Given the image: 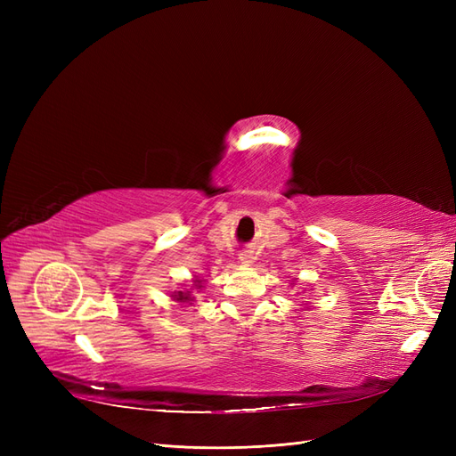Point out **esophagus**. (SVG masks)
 Returning <instances> with one entry per match:
<instances>
[{"mask_svg":"<svg viewBox=\"0 0 456 456\" xmlns=\"http://www.w3.org/2000/svg\"><path fill=\"white\" fill-rule=\"evenodd\" d=\"M240 262H241L243 266H253L255 265V256H253V253L245 251V253L240 255Z\"/></svg>","mask_w":456,"mask_h":456,"instance_id":"esophagus-1","label":"esophagus"}]
</instances>
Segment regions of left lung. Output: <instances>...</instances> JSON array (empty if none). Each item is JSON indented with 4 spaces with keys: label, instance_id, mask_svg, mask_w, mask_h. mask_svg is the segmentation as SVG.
Here are the masks:
<instances>
[{
    "label": "left lung",
    "instance_id": "obj_1",
    "mask_svg": "<svg viewBox=\"0 0 456 456\" xmlns=\"http://www.w3.org/2000/svg\"><path fill=\"white\" fill-rule=\"evenodd\" d=\"M291 285H295V281H293V283H291ZM302 291H305V289H302ZM305 308H306V310H308V306H306V305H302V310H305Z\"/></svg>",
    "mask_w": 456,
    "mask_h": 456
}]
</instances>
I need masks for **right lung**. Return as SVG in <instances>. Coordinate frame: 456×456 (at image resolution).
Wrapping results in <instances>:
<instances>
[{"label": "right lung", "mask_w": 456, "mask_h": 456, "mask_svg": "<svg viewBox=\"0 0 456 456\" xmlns=\"http://www.w3.org/2000/svg\"><path fill=\"white\" fill-rule=\"evenodd\" d=\"M201 289H205V280H200L198 275H194V278H191V285H190L188 289H186V285H184L183 291H175V293H171V298H173L175 302H181V305H188V306H191V305H194V300H196L194 291H196V293H200Z\"/></svg>", "instance_id": "add662e5"}]
</instances>
